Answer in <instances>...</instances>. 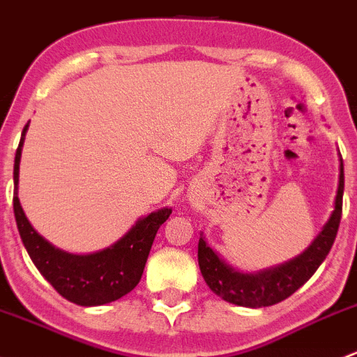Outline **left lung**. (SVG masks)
Listing matches in <instances>:
<instances>
[{
    "label": "left lung",
    "mask_w": 357,
    "mask_h": 357,
    "mask_svg": "<svg viewBox=\"0 0 357 357\" xmlns=\"http://www.w3.org/2000/svg\"><path fill=\"white\" fill-rule=\"evenodd\" d=\"M338 188L333 212L328 221L316 235L311 245L302 254L275 268L261 269L257 273H243L229 266L205 240L204 233L199 240V266L208 289L226 302L243 307H268L290 297L301 289L321 266L332 248L342 218V195H344V162L338 155Z\"/></svg>",
    "instance_id": "1"
}]
</instances>
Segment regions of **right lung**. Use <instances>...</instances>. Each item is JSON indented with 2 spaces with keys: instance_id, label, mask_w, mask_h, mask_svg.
Masks as SVG:
<instances>
[{
  "instance_id": "add662e5",
  "label": "right lung",
  "mask_w": 357,
  "mask_h": 357,
  "mask_svg": "<svg viewBox=\"0 0 357 357\" xmlns=\"http://www.w3.org/2000/svg\"><path fill=\"white\" fill-rule=\"evenodd\" d=\"M20 136L13 164V212L20 238L38 271L63 298L77 305L91 307L117 301L139 283L150 248L172 208L164 207L139 218L132 228L114 245L93 254H70L39 235L25 215L19 199V169L25 132Z\"/></svg>"
}]
</instances>
